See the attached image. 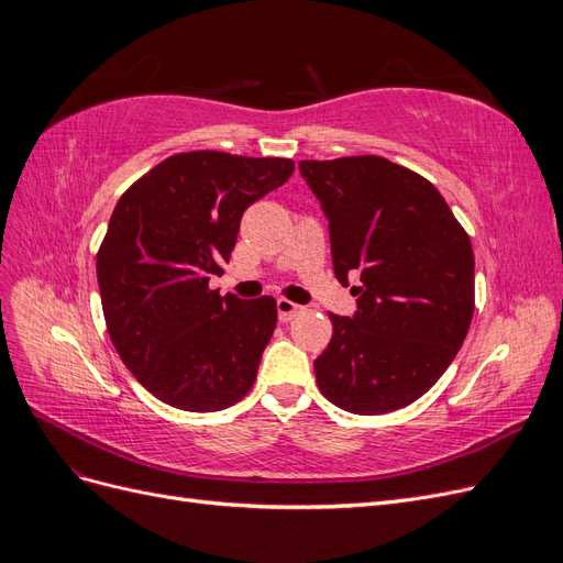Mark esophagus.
Masks as SVG:
<instances>
[{"label": "esophagus", "mask_w": 563, "mask_h": 563, "mask_svg": "<svg viewBox=\"0 0 563 563\" xmlns=\"http://www.w3.org/2000/svg\"><path fill=\"white\" fill-rule=\"evenodd\" d=\"M300 310H302L300 305H296V302H291V300H286V298H279V300H277L279 321H291Z\"/></svg>", "instance_id": "obj_1"}]
</instances>
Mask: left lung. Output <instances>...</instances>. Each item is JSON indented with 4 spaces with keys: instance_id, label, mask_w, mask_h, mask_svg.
Instances as JSON below:
<instances>
[{
    "instance_id": "left-lung-1",
    "label": "left lung",
    "mask_w": 563,
    "mask_h": 563,
    "mask_svg": "<svg viewBox=\"0 0 563 563\" xmlns=\"http://www.w3.org/2000/svg\"><path fill=\"white\" fill-rule=\"evenodd\" d=\"M329 220L335 279L356 312L329 314L321 395L350 413L413 404L449 368L474 314L470 236L437 187L383 157L298 162Z\"/></svg>"
}]
</instances>
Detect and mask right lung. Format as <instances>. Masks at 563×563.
<instances>
[{
	"instance_id": "1",
	"label": "right lung",
	"mask_w": 563,
	"mask_h": 563,
	"mask_svg": "<svg viewBox=\"0 0 563 563\" xmlns=\"http://www.w3.org/2000/svg\"><path fill=\"white\" fill-rule=\"evenodd\" d=\"M294 174L282 157L183 152L117 201L96 272L112 345L164 404L211 413L251 389L277 327L272 296L211 291L244 211Z\"/></svg>"
}]
</instances>
